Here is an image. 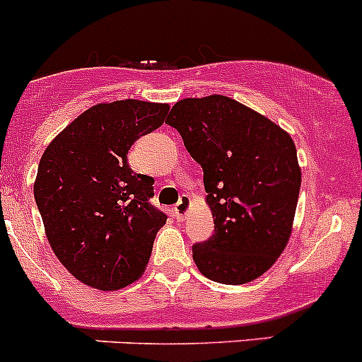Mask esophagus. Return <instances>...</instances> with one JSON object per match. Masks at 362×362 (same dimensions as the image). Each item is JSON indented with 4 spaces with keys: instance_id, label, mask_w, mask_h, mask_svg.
Listing matches in <instances>:
<instances>
[{
    "instance_id": "34e87169",
    "label": "esophagus",
    "mask_w": 362,
    "mask_h": 362,
    "mask_svg": "<svg viewBox=\"0 0 362 362\" xmlns=\"http://www.w3.org/2000/svg\"><path fill=\"white\" fill-rule=\"evenodd\" d=\"M189 204H192V199L188 195H181L180 197V202L174 206V216L177 219H185L186 218V212H188Z\"/></svg>"
}]
</instances>
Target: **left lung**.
<instances>
[{"mask_svg":"<svg viewBox=\"0 0 362 362\" xmlns=\"http://www.w3.org/2000/svg\"><path fill=\"white\" fill-rule=\"evenodd\" d=\"M165 124L204 170L214 233L192 247L200 274L221 284L255 281L291 235L301 185L291 136L226 95L182 99Z\"/></svg>","mask_w":362,"mask_h":362,"instance_id":"1","label":"left lung"}]
</instances>
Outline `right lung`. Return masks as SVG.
<instances>
[{
  "instance_id": "right-lung-1",
  "label": "right lung",
  "mask_w": 362,
  "mask_h": 362,
  "mask_svg": "<svg viewBox=\"0 0 362 362\" xmlns=\"http://www.w3.org/2000/svg\"><path fill=\"white\" fill-rule=\"evenodd\" d=\"M167 104L125 99L81 113L47 146L35 200L59 262L100 291L132 284L146 268L167 214L150 202L153 177L134 173L130 146L153 132Z\"/></svg>"
}]
</instances>
